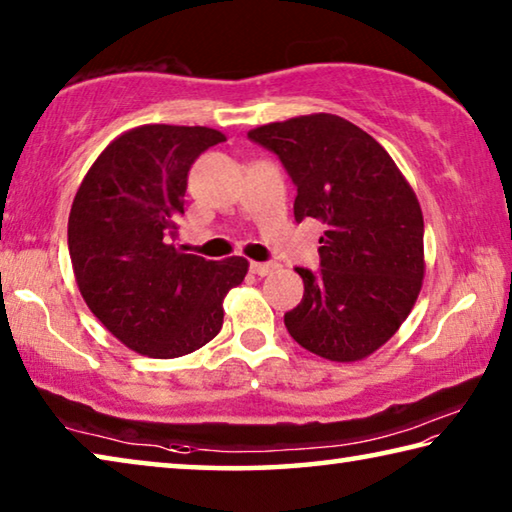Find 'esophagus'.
<instances>
[{
  "instance_id": "34e87169",
  "label": "esophagus",
  "mask_w": 512,
  "mask_h": 512,
  "mask_svg": "<svg viewBox=\"0 0 512 512\" xmlns=\"http://www.w3.org/2000/svg\"><path fill=\"white\" fill-rule=\"evenodd\" d=\"M277 268V264L273 262H250V271H253L255 275H268L273 273Z\"/></svg>"
}]
</instances>
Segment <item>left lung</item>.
I'll use <instances>...</instances> for the list:
<instances>
[{"label": "left lung", "mask_w": 512, "mask_h": 512, "mask_svg": "<svg viewBox=\"0 0 512 512\" xmlns=\"http://www.w3.org/2000/svg\"><path fill=\"white\" fill-rule=\"evenodd\" d=\"M298 187L296 221L325 223L320 271L284 325L302 348L350 363L379 350L411 314L424 277L418 196L391 155L352 121L316 112L253 128Z\"/></svg>", "instance_id": "8db88e82"}]
</instances>
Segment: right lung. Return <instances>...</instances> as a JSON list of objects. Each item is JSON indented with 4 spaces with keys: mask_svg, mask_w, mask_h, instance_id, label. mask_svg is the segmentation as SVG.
<instances>
[{
    "mask_svg": "<svg viewBox=\"0 0 512 512\" xmlns=\"http://www.w3.org/2000/svg\"><path fill=\"white\" fill-rule=\"evenodd\" d=\"M225 135L207 126L146 124L115 137L85 173L67 223L76 284L101 325L126 348L176 359L223 327V298L248 259L221 262L173 246L187 173Z\"/></svg>",
    "mask_w": 512,
    "mask_h": 512,
    "instance_id": "obj_1",
    "label": "right lung"
}]
</instances>
